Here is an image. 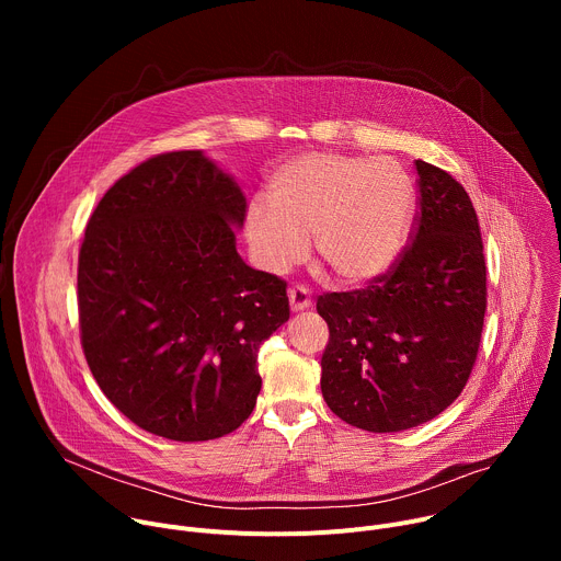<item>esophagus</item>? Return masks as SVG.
<instances>
[{"label":"esophagus","instance_id":"1","mask_svg":"<svg viewBox=\"0 0 561 561\" xmlns=\"http://www.w3.org/2000/svg\"><path fill=\"white\" fill-rule=\"evenodd\" d=\"M288 301H290L293 312H299V310H306L312 306V299H310V293L306 286H293L288 290Z\"/></svg>","mask_w":561,"mask_h":561}]
</instances>
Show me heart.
Masks as SVG:
<instances>
[{"mask_svg":"<svg viewBox=\"0 0 561 561\" xmlns=\"http://www.w3.org/2000/svg\"><path fill=\"white\" fill-rule=\"evenodd\" d=\"M268 204L247 208L244 230L255 262L275 275L308 253L344 284L383 275L407 242L415 206L409 173L392 159L306 152L279 167Z\"/></svg>","mask_w":561,"mask_h":561,"instance_id":"heart-1","label":"heart"}]
</instances>
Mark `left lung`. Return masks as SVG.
I'll return each instance as SVG.
<instances>
[{"instance_id":"left-lung-1","label":"left lung","mask_w":561,"mask_h":561,"mask_svg":"<svg viewBox=\"0 0 561 561\" xmlns=\"http://www.w3.org/2000/svg\"><path fill=\"white\" fill-rule=\"evenodd\" d=\"M415 169V242L370 286L317 299L331 331L322 394L340 420L370 433L407 431L446 411L484 329L486 262L472 202L446 171L422 159Z\"/></svg>"}]
</instances>
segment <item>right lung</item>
Listing matches in <instances>:
<instances>
[{
    "mask_svg": "<svg viewBox=\"0 0 561 561\" xmlns=\"http://www.w3.org/2000/svg\"><path fill=\"white\" fill-rule=\"evenodd\" d=\"M247 197L202 150L146 159L89 219L77 268L82 346L113 407L139 428L206 442L242 426L257 351L290 308L286 282L234 249Z\"/></svg>",
    "mask_w": 561,
    "mask_h": 561,
    "instance_id": "obj_1",
    "label": "right lung"
}]
</instances>
